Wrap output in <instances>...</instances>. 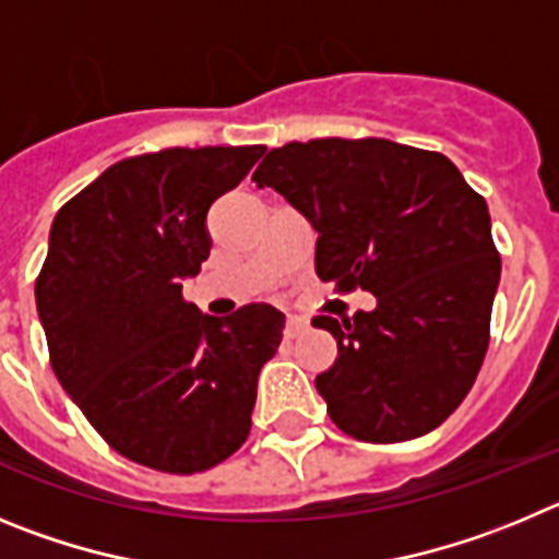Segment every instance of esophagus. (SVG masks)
I'll return each instance as SVG.
<instances>
[{
	"instance_id": "1",
	"label": "esophagus",
	"mask_w": 559,
	"mask_h": 559,
	"mask_svg": "<svg viewBox=\"0 0 559 559\" xmlns=\"http://www.w3.org/2000/svg\"><path fill=\"white\" fill-rule=\"evenodd\" d=\"M306 329H309V323H306L304 317H289L284 325V334H286V340H298Z\"/></svg>"
}]
</instances>
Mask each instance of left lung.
Returning <instances> with one entry per match:
<instances>
[{
    "mask_svg": "<svg viewBox=\"0 0 559 559\" xmlns=\"http://www.w3.org/2000/svg\"><path fill=\"white\" fill-rule=\"evenodd\" d=\"M317 230L314 264L373 311L314 329L336 361L314 379L329 415L365 442H404L465 401L485 361L501 278L490 214L442 153L390 139H311L270 150L253 173Z\"/></svg>",
    "mask_w": 559,
    "mask_h": 559,
    "instance_id": "left-lung-1",
    "label": "left lung"
}]
</instances>
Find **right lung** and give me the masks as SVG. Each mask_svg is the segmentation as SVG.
<instances>
[{"mask_svg":"<svg viewBox=\"0 0 559 559\" xmlns=\"http://www.w3.org/2000/svg\"><path fill=\"white\" fill-rule=\"evenodd\" d=\"M264 144L169 147L117 160L55 217L35 304L63 390L117 454L200 474L242 449L284 314L250 304L200 314L211 203L242 183Z\"/></svg>","mask_w":559,"mask_h":559,"instance_id":"right-lung-1","label":"right lung"}]
</instances>
